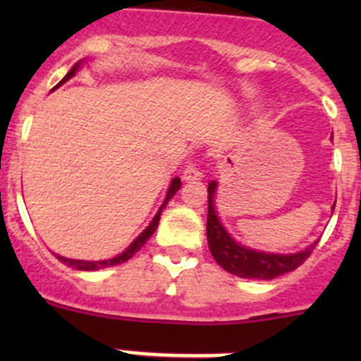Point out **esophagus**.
Listing matches in <instances>:
<instances>
[{"instance_id": "esophagus-1", "label": "esophagus", "mask_w": 361, "mask_h": 361, "mask_svg": "<svg viewBox=\"0 0 361 361\" xmlns=\"http://www.w3.org/2000/svg\"><path fill=\"white\" fill-rule=\"evenodd\" d=\"M202 178V171L199 169V166L195 162L187 164V167L183 169V180L185 181H197Z\"/></svg>"}]
</instances>
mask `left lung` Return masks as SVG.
Listing matches in <instances>:
<instances>
[{
    "instance_id": "8db88e82",
    "label": "left lung",
    "mask_w": 361,
    "mask_h": 361,
    "mask_svg": "<svg viewBox=\"0 0 361 361\" xmlns=\"http://www.w3.org/2000/svg\"><path fill=\"white\" fill-rule=\"evenodd\" d=\"M214 190H216V183L211 181L207 185V245H209L211 255L218 262V265L231 274L246 279H274L278 276L286 274V272L295 271L298 265L304 264L318 245V241H316L305 251L293 255L262 253V251L248 250L238 245L225 232L220 220H218L213 202ZM334 207H336V204H334Z\"/></svg>"
}]
</instances>
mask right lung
<instances>
[{"label":"right lung","instance_id":"obj_1","mask_svg":"<svg viewBox=\"0 0 361 361\" xmlns=\"http://www.w3.org/2000/svg\"><path fill=\"white\" fill-rule=\"evenodd\" d=\"M76 69H78V63H76L75 66H73L71 69H69V73H68L66 76H64L63 80H61V82H59V85H61V83H64V82H66V80L71 78V76L75 75V73H76ZM180 187H181V180H180V178H174V180L171 181V185H169V190H167L166 201H164L162 206H160L159 213L155 214V218H154V220H152V224L148 225V227L145 228L143 232H141V235H140V238H137L136 241H134L133 245L129 246V248H127L126 251H123V253H120L118 257L111 258V260H101V262L69 260V258L59 257V255H57V258H59V260L63 262V264H68V265H71V267H73V269H76V271H97V269H104V267H111V265H118V264H123V262H127V260H129V258H133V255H136L137 251H140L141 248H143V246H145V243H147L148 239H150L152 235H154V232L157 231V227H159V220H160V214H162V209H164V207H166V204L169 202L171 199L174 197V194H176V192L180 190Z\"/></svg>","mask_w":361,"mask_h":361}]
</instances>
